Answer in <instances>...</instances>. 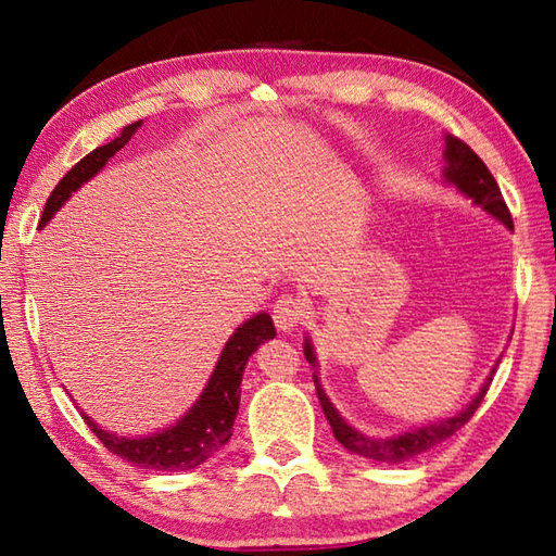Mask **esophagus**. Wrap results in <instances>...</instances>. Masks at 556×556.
<instances>
[{"label":"esophagus","instance_id":"1","mask_svg":"<svg viewBox=\"0 0 556 556\" xmlns=\"http://www.w3.org/2000/svg\"><path fill=\"white\" fill-rule=\"evenodd\" d=\"M302 318H304V306L298 298H292V294H282V298L276 300L274 320H276L278 330L290 332V330H294V326H298Z\"/></svg>","mask_w":556,"mask_h":556}]
</instances>
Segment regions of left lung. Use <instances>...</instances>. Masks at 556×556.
<instances>
[{"label": "left lung", "mask_w": 556, "mask_h": 556, "mask_svg": "<svg viewBox=\"0 0 556 556\" xmlns=\"http://www.w3.org/2000/svg\"><path fill=\"white\" fill-rule=\"evenodd\" d=\"M445 162H447V166H445V174H442L445 176V180L450 185H454V188L462 194H466L473 204L483 208V212H488L492 218H497L502 226L514 230V220H511V214L507 208V202H504V197L497 188V180L492 178L488 166L480 162V156L471 150V147L462 140L452 138V135H445ZM304 356L314 368H318L316 352H314V344L309 338L304 340ZM495 371H497V364L492 366V371L485 378L480 392L464 406L459 414L442 418V421H435V424H426L421 428L404 430V433L392 435V438H368V435L359 433V430L344 421L340 412L332 406L326 390L320 388L318 371H314V382H316L318 402H320V406H324V414L332 428V435H336V440L344 450H350L352 454L366 456V459L382 462V464H402V462L414 459V456H418V454L433 450L435 445H440V442L452 438L464 424H468V418L476 414L480 402H483Z\"/></svg>", "instance_id": "obj_1"}]
</instances>
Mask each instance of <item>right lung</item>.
Returning <instances> with one entry per match:
<instances>
[{"instance_id": "1", "label": "right lung", "mask_w": 556, "mask_h": 556, "mask_svg": "<svg viewBox=\"0 0 556 556\" xmlns=\"http://www.w3.org/2000/svg\"><path fill=\"white\" fill-rule=\"evenodd\" d=\"M142 126V121H135L121 130L116 140L97 147L88 156L73 166L68 174L59 180L54 192L49 194L45 204L40 228L49 224L68 197L76 192L80 185L94 178L106 166L121 147L132 138L135 130ZM276 328L268 314H256L247 318L240 328L228 338L224 352L214 366V374L208 376L206 386L188 412H185L174 426H168L159 433L144 438H126L109 433V430L97 426L92 418L83 412L85 424L90 426L92 433L102 440V445L114 452L121 459L130 462L132 466L154 468V471H190L204 464L208 456L226 445L232 435V424L240 409V382L244 366L250 356L258 350V344L274 340Z\"/></svg>"}]
</instances>
